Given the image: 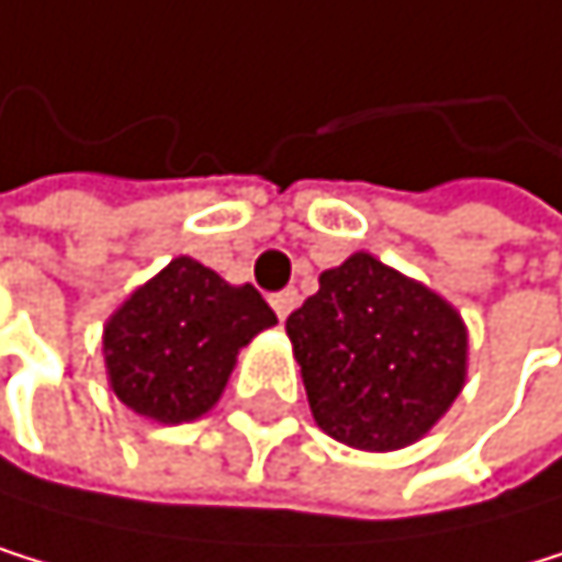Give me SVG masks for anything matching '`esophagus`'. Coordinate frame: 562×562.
Returning a JSON list of instances; mask_svg holds the SVG:
<instances>
[{
	"label": "esophagus",
	"mask_w": 562,
	"mask_h": 562,
	"mask_svg": "<svg viewBox=\"0 0 562 562\" xmlns=\"http://www.w3.org/2000/svg\"><path fill=\"white\" fill-rule=\"evenodd\" d=\"M272 310H276V317L279 321H286L293 310H296V303H300V293L296 290H283V293H272Z\"/></svg>",
	"instance_id": "34e87169"
}]
</instances>
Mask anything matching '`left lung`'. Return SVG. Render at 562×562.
Returning <instances> with one entry per match:
<instances>
[{
  "label": "left lung",
  "mask_w": 562,
  "mask_h": 562,
  "mask_svg": "<svg viewBox=\"0 0 562 562\" xmlns=\"http://www.w3.org/2000/svg\"><path fill=\"white\" fill-rule=\"evenodd\" d=\"M286 334L317 426L358 450L416 443L464 389L461 314L368 252L321 272Z\"/></svg>",
  "instance_id": "8db88e82"
}]
</instances>
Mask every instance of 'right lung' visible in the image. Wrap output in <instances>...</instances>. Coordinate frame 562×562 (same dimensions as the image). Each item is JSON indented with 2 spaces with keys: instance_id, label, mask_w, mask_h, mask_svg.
I'll use <instances>...</instances> for the list:
<instances>
[{
  "instance_id": "obj_1",
  "label": "right lung",
  "mask_w": 562,
  "mask_h": 562,
  "mask_svg": "<svg viewBox=\"0 0 562 562\" xmlns=\"http://www.w3.org/2000/svg\"><path fill=\"white\" fill-rule=\"evenodd\" d=\"M272 324L256 286H232L180 256L109 317L101 341L109 385L146 419L190 423L221 398L238 351Z\"/></svg>"
}]
</instances>
